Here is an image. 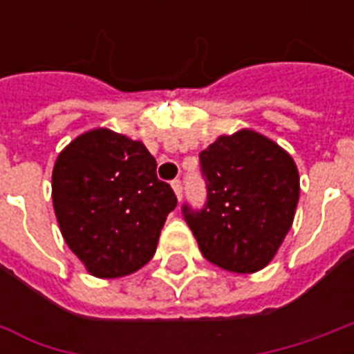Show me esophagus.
Listing matches in <instances>:
<instances>
[{"label": "esophagus", "instance_id": "esophagus-1", "mask_svg": "<svg viewBox=\"0 0 354 354\" xmlns=\"http://www.w3.org/2000/svg\"><path fill=\"white\" fill-rule=\"evenodd\" d=\"M172 189L176 193V199L182 201V182H180V180H174V182H172Z\"/></svg>", "mask_w": 354, "mask_h": 354}]
</instances>
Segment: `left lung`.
<instances>
[{
	"instance_id": "8db88e82",
	"label": "left lung",
	"mask_w": 354,
	"mask_h": 354,
	"mask_svg": "<svg viewBox=\"0 0 354 354\" xmlns=\"http://www.w3.org/2000/svg\"><path fill=\"white\" fill-rule=\"evenodd\" d=\"M207 207L184 216L208 261L231 273H256L288 235L299 172L292 155L252 129L222 134L201 153Z\"/></svg>"
}]
</instances>
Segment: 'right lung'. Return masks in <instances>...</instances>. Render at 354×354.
I'll return each mask as SVG.
<instances>
[{
	"label": "right lung",
	"mask_w": 354,
	"mask_h": 354,
	"mask_svg": "<svg viewBox=\"0 0 354 354\" xmlns=\"http://www.w3.org/2000/svg\"><path fill=\"white\" fill-rule=\"evenodd\" d=\"M140 140L104 127L73 138L53 169L58 227L88 273L124 277L153 258L176 195Z\"/></svg>",
	"instance_id": "add662e5"
}]
</instances>
